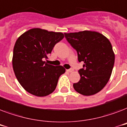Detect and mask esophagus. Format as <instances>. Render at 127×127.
Listing matches in <instances>:
<instances>
[{
	"mask_svg": "<svg viewBox=\"0 0 127 127\" xmlns=\"http://www.w3.org/2000/svg\"><path fill=\"white\" fill-rule=\"evenodd\" d=\"M66 71L68 72H72L74 71V70L73 69H68V70H66Z\"/></svg>",
	"mask_w": 127,
	"mask_h": 127,
	"instance_id": "1",
	"label": "esophagus"
}]
</instances>
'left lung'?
Here are the masks:
<instances>
[{"mask_svg": "<svg viewBox=\"0 0 127 127\" xmlns=\"http://www.w3.org/2000/svg\"><path fill=\"white\" fill-rule=\"evenodd\" d=\"M65 37L78 53V61L84 62L78 71L80 79L73 87L84 95H94L108 82L115 63V53L108 39L100 33L85 30L65 33Z\"/></svg>", "mask_w": 127, "mask_h": 127, "instance_id": "obj_1", "label": "left lung"}]
</instances>
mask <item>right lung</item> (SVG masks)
Listing matches in <instances>:
<instances>
[{
	"label": "right lung",
	"mask_w": 127,
	"mask_h": 127,
	"mask_svg": "<svg viewBox=\"0 0 127 127\" xmlns=\"http://www.w3.org/2000/svg\"><path fill=\"white\" fill-rule=\"evenodd\" d=\"M64 37L61 32L33 28L21 35L16 41L13 70L19 83L31 94L38 97L51 94L55 90L60 76L65 72L63 66L44 61L55 45Z\"/></svg>",
	"instance_id": "add662e5"
}]
</instances>
